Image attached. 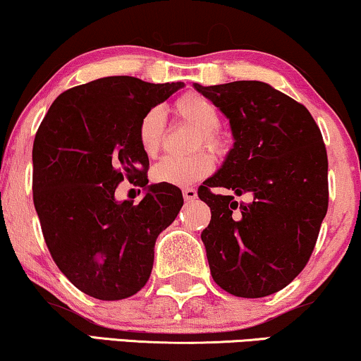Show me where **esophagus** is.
<instances>
[{"instance_id": "obj_1", "label": "esophagus", "mask_w": 361, "mask_h": 361, "mask_svg": "<svg viewBox=\"0 0 361 361\" xmlns=\"http://www.w3.org/2000/svg\"><path fill=\"white\" fill-rule=\"evenodd\" d=\"M182 195H184L185 202H192V200L197 199V190L192 189V187H187V189L182 190Z\"/></svg>"}]
</instances>
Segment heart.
I'll return each instance as SVG.
<instances>
[{
  "instance_id": "heart-1",
  "label": "heart",
  "mask_w": 361,
  "mask_h": 361,
  "mask_svg": "<svg viewBox=\"0 0 361 361\" xmlns=\"http://www.w3.org/2000/svg\"><path fill=\"white\" fill-rule=\"evenodd\" d=\"M174 111L184 123L199 129L195 147L205 146L210 152L224 156L227 139L219 133L221 112L212 101L199 92H185L174 101ZM166 137V116L161 107H151L137 126V139L144 154L156 157ZM214 171V157L209 152H197L190 157H166L152 169V179L157 184L187 187L202 180Z\"/></svg>"
}]
</instances>
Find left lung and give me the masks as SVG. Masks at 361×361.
<instances>
[{
    "instance_id": "left-lung-1",
    "label": "left lung",
    "mask_w": 361,
    "mask_h": 361,
    "mask_svg": "<svg viewBox=\"0 0 361 361\" xmlns=\"http://www.w3.org/2000/svg\"><path fill=\"white\" fill-rule=\"evenodd\" d=\"M227 116L233 147L199 187L210 207L202 242L214 282L243 298L272 295L310 259L329 209V159L320 129L300 102L260 81L194 84ZM222 186L252 194L238 204Z\"/></svg>"
}]
</instances>
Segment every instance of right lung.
I'll return each mask as SVG.
<instances>
[{
	"label": "right lung",
	"mask_w": 361,
	"mask_h": 361,
	"mask_svg": "<svg viewBox=\"0 0 361 361\" xmlns=\"http://www.w3.org/2000/svg\"><path fill=\"white\" fill-rule=\"evenodd\" d=\"M184 82L109 76L56 97L32 144V202L58 269L99 300H123L151 277L154 245L184 204L179 187L147 185L139 121ZM124 178L146 186L137 206L115 200Z\"/></svg>",
	"instance_id": "obj_1"
}]
</instances>
